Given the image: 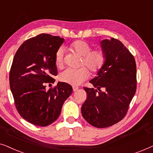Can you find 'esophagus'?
<instances>
[{
    "label": "esophagus",
    "instance_id": "obj_1",
    "mask_svg": "<svg viewBox=\"0 0 153 153\" xmlns=\"http://www.w3.org/2000/svg\"><path fill=\"white\" fill-rule=\"evenodd\" d=\"M72 88H73V91L75 92V91H76L77 90L79 89V87H76V86H73V87H72Z\"/></svg>",
    "mask_w": 153,
    "mask_h": 153
}]
</instances>
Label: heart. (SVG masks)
Segmentation results:
<instances>
[{
  "label": "heart",
  "mask_w": 153,
  "mask_h": 153,
  "mask_svg": "<svg viewBox=\"0 0 153 153\" xmlns=\"http://www.w3.org/2000/svg\"><path fill=\"white\" fill-rule=\"evenodd\" d=\"M70 49L73 52L83 56L82 65H86L89 70L96 73L103 68L105 63V54L102 49L91 50V46L86 42L77 40L72 42ZM63 49H59L56 52L55 62L58 68H61L63 65ZM90 76V72L85 67L79 69L69 68L60 74L62 81L72 85H80Z\"/></svg>",
  "instance_id": "heart-1"
}]
</instances>
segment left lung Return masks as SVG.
Instances as JSON below:
<instances>
[{"label":"left lung","mask_w":153,"mask_h":153,"mask_svg":"<svg viewBox=\"0 0 153 153\" xmlns=\"http://www.w3.org/2000/svg\"><path fill=\"white\" fill-rule=\"evenodd\" d=\"M105 63L84 88L87 99L81 114L89 124L98 128L108 127L124 118L137 90V66L134 56L118 39L100 42Z\"/></svg>","instance_id":"8db88e82"}]
</instances>
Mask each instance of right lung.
Listing matches in <instances>:
<instances>
[{
  "label": "right lung",
  "instance_id": "obj_1",
  "mask_svg": "<svg viewBox=\"0 0 153 153\" xmlns=\"http://www.w3.org/2000/svg\"><path fill=\"white\" fill-rule=\"evenodd\" d=\"M64 38L40 34L25 41L14 56L10 72V90L19 114L24 120L45 127L57 120L64 102L72 93L70 84L58 81L46 90L58 74L56 53Z\"/></svg>",
  "mask_w": 153,
  "mask_h": 153
}]
</instances>
